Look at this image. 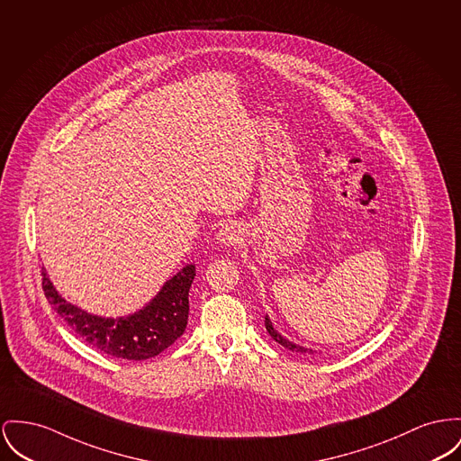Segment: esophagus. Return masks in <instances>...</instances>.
Here are the masks:
<instances>
[{
    "mask_svg": "<svg viewBox=\"0 0 461 461\" xmlns=\"http://www.w3.org/2000/svg\"><path fill=\"white\" fill-rule=\"evenodd\" d=\"M241 238V230L236 223H225L221 225V229L218 230L216 234V240L221 243V245L230 246L234 243H238Z\"/></svg>",
    "mask_w": 461,
    "mask_h": 461,
    "instance_id": "1",
    "label": "esophagus"
}]
</instances>
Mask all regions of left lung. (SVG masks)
<instances>
[{
    "label": "left lung",
    "instance_id": "8db88e82",
    "mask_svg": "<svg viewBox=\"0 0 461 461\" xmlns=\"http://www.w3.org/2000/svg\"><path fill=\"white\" fill-rule=\"evenodd\" d=\"M266 329H267L269 336L275 339L276 342H279L281 346H285L286 349H290V351H299V353H312V349L304 348V346H299V344H294L292 340H288V339L283 338L281 334H277L276 330H275V327H273V323H271V320H269L267 316H266Z\"/></svg>",
    "mask_w": 461,
    "mask_h": 461
}]
</instances>
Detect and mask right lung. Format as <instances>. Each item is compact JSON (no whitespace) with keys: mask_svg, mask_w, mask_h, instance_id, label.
Instances as JSON below:
<instances>
[{"mask_svg":"<svg viewBox=\"0 0 461 461\" xmlns=\"http://www.w3.org/2000/svg\"><path fill=\"white\" fill-rule=\"evenodd\" d=\"M43 292L62 320L93 348L123 360H147L167 349L186 329L188 290L195 266L188 264L164 283L160 292L140 311L121 318H101L66 303L45 269Z\"/></svg>","mask_w":461,"mask_h":461,"instance_id":"1","label":"right lung"}]
</instances>
